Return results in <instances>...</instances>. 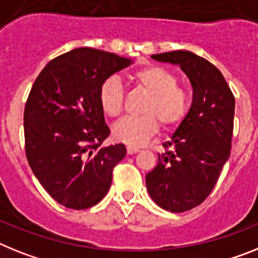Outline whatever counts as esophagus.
Here are the masks:
<instances>
[{
	"instance_id": "obj_1",
	"label": "esophagus",
	"mask_w": 258,
	"mask_h": 258,
	"mask_svg": "<svg viewBox=\"0 0 258 258\" xmlns=\"http://www.w3.org/2000/svg\"><path fill=\"white\" fill-rule=\"evenodd\" d=\"M140 151V149L138 147H134V146H126V153L129 154V155H133V154L138 153Z\"/></svg>"
}]
</instances>
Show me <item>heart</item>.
Wrapping results in <instances>:
<instances>
[{"mask_svg": "<svg viewBox=\"0 0 258 258\" xmlns=\"http://www.w3.org/2000/svg\"><path fill=\"white\" fill-rule=\"evenodd\" d=\"M134 85L147 99L140 117L125 118L113 129V137L131 146H141L159 131H175L189 112V95L179 86L177 77L159 65L145 66L132 74ZM99 105L108 117L117 118L124 112L125 90L117 77L105 78L99 87Z\"/></svg>", "mask_w": 258, "mask_h": 258, "instance_id": "1", "label": "heart"}]
</instances>
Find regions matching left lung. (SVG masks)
Returning <instances> with one entry per match:
<instances>
[{
    "instance_id": "1",
    "label": "left lung",
    "mask_w": 258,
    "mask_h": 258,
    "mask_svg": "<svg viewBox=\"0 0 258 258\" xmlns=\"http://www.w3.org/2000/svg\"><path fill=\"white\" fill-rule=\"evenodd\" d=\"M151 57L180 65L193 87L188 116L163 144L158 164L146 175L154 201L164 210L182 213L208 198L230 158L235 96L222 73L204 57L188 50Z\"/></svg>"
}]
</instances>
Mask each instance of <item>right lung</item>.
<instances>
[{
	"mask_svg": "<svg viewBox=\"0 0 258 258\" xmlns=\"http://www.w3.org/2000/svg\"><path fill=\"white\" fill-rule=\"evenodd\" d=\"M131 60L105 50L77 48L47 63L24 107L28 164L44 189L62 206L89 209L103 200L114 166L126 150L104 146L109 127L99 105L105 78Z\"/></svg>",
	"mask_w": 258,
	"mask_h": 258,
	"instance_id": "obj_1",
	"label": "right lung"
}]
</instances>
